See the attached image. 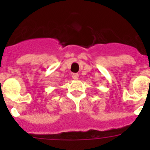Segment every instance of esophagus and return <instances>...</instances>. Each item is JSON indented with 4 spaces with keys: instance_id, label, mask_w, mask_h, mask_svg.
Segmentation results:
<instances>
[{
    "instance_id": "esophagus-1",
    "label": "esophagus",
    "mask_w": 150,
    "mask_h": 150,
    "mask_svg": "<svg viewBox=\"0 0 150 150\" xmlns=\"http://www.w3.org/2000/svg\"><path fill=\"white\" fill-rule=\"evenodd\" d=\"M79 75H78L77 73H74V74H73V75H72V79H73L77 80L78 79H79Z\"/></svg>"
}]
</instances>
